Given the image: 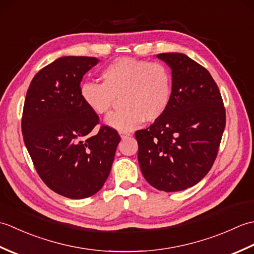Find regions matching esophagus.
Returning a JSON list of instances; mask_svg holds the SVG:
<instances>
[{
  "instance_id": "obj_1",
  "label": "esophagus",
  "mask_w": 254,
  "mask_h": 254,
  "mask_svg": "<svg viewBox=\"0 0 254 254\" xmlns=\"http://www.w3.org/2000/svg\"><path fill=\"white\" fill-rule=\"evenodd\" d=\"M120 136L121 138H127L130 136V133H120Z\"/></svg>"
}]
</instances>
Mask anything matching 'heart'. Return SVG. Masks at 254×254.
Returning <instances> with one entry per match:
<instances>
[{
  "label": "heart",
  "mask_w": 254,
  "mask_h": 254,
  "mask_svg": "<svg viewBox=\"0 0 254 254\" xmlns=\"http://www.w3.org/2000/svg\"><path fill=\"white\" fill-rule=\"evenodd\" d=\"M102 83L80 86V98L96 115L109 113L120 98L122 108L106 119L118 131H131L144 120L154 122L165 115L172 97V75L160 62L120 58L101 72Z\"/></svg>",
  "instance_id": "1"
}]
</instances>
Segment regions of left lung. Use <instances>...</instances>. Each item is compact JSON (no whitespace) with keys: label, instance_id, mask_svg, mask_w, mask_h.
Here are the masks:
<instances>
[{"label":"left lung","instance_id":"8db88e82","mask_svg":"<svg viewBox=\"0 0 254 254\" xmlns=\"http://www.w3.org/2000/svg\"><path fill=\"white\" fill-rule=\"evenodd\" d=\"M171 68L172 97L165 115L135 132L138 164L150 186L182 191L212 168L226 126L218 86L206 68L183 53H160Z\"/></svg>","mask_w":254,"mask_h":254}]
</instances>
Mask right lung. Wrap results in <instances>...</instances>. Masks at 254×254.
Masks as SVG:
<instances>
[{"label": "right lung", "mask_w": 254, "mask_h": 254, "mask_svg": "<svg viewBox=\"0 0 254 254\" xmlns=\"http://www.w3.org/2000/svg\"><path fill=\"white\" fill-rule=\"evenodd\" d=\"M93 57H63L38 72L27 90L21 118L24 142L38 175L68 198L94 195L110 174L120 135L93 128L99 117L80 98V82L98 63Z\"/></svg>", "instance_id": "add662e5"}]
</instances>
